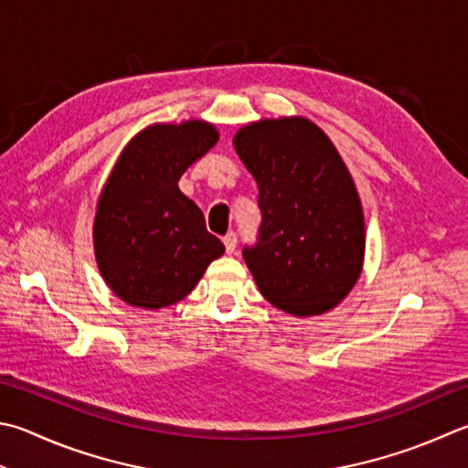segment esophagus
I'll return each instance as SVG.
<instances>
[{"instance_id":"34e87169","label":"esophagus","mask_w":468,"mask_h":468,"mask_svg":"<svg viewBox=\"0 0 468 468\" xmlns=\"http://www.w3.org/2000/svg\"><path fill=\"white\" fill-rule=\"evenodd\" d=\"M224 246H226V252L228 254H232L234 250H236V242H238V238H236V234L234 232H228L224 238Z\"/></svg>"}]
</instances>
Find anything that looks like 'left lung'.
I'll list each match as a JSON object with an SVG mask.
<instances>
[{
  "instance_id": "left-lung-1",
  "label": "left lung",
  "mask_w": 468,
  "mask_h": 468,
  "mask_svg": "<svg viewBox=\"0 0 468 468\" xmlns=\"http://www.w3.org/2000/svg\"><path fill=\"white\" fill-rule=\"evenodd\" d=\"M259 185V244L244 262L262 297L295 317L344 302L363 272L365 214L355 179L328 134L303 116L264 118L234 134Z\"/></svg>"
}]
</instances>
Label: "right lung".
<instances>
[{
	"label": "right lung",
	"mask_w": 468,
	"mask_h": 468,
	"mask_svg": "<svg viewBox=\"0 0 468 468\" xmlns=\"http://www.w3.org/2000/svg\"><path fill=\"white\" fill-rule=\"evenodd\" d=\"M218 140L211 122L185 120L146 126L122 148L97 199L93 250L105 285L124 303L153 312L177 303L224 254L179 189L181 175Z\"/></svg>",
	"instance_id": "add662e5"
}]
</instances>
